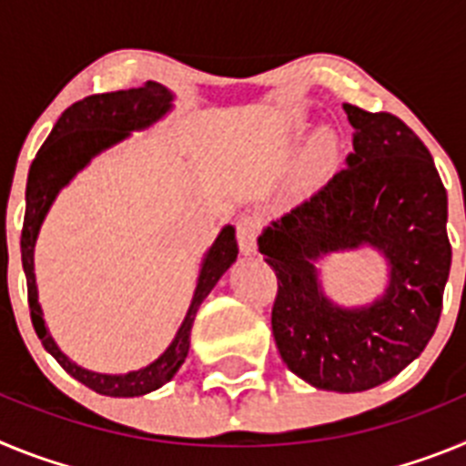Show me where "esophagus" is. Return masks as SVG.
<instances>
[{"mask_svg":"<svg viewBox=\"0 0 466 466\" xmlns=\"http://www.w3.org/2000/svg\"><path fill=\"white\" fill-rule=\"evenodd\" d=\"M258 230H261V221H258L254 214H245V217H240V219H238L236 238H238V247H240L242 254L257 252Z\"/></svg>","mask_w":466,"mask_h":466,"instance_id":"obj_1","label":"esophagus"}]
</instances>
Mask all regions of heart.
<instances>
[{"mask_svg": "<svg viewBox=\"0 0 466 466\" xmlns=\"http://www.w3.org/2000/svg\"><path fill=\"white\" fill-rule=\"evenodd\" d=\"M333 149H336V137H333L331 130L322 127L310 137V147H308L310 156H329Z\"/></svg>", "mask_w": 466, "mask_h": 466, "instance_id": "1", "label": "heart"}]
</instances>
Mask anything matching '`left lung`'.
Listing matches in <instances>:
<instances>
[{"label": "left lung", "instance_id": "left-lung-1", "mask_svg": "<svg viewBox=\"0 0 466 466\" xmlns=\"http://www.w3.org/2000/svg\"><path fill=\"white\" fill-rule=\"evenodd\" d=\"M348 166L273 221L258 252L278 275L273 336L289 371L319 390L364 392L403 371L434 336L451 242L448 196L422 139L401 118L343 105ZM376 246L390 268L371 307L343 309L321 291L317 258Z\"/></svg>", "mask_w": 466, "mask_h": 466}]
</instances>
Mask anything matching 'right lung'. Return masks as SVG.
Returning <instances> with one entry per match:
<instances>
[{"label": "right lung", "instance_id": "1", "mask_svg": "<svg viewBox=\"0 0 466 466\" xmlns=\"http://www.w3.org/2000/svg\"><path fill=\"white\" fill-rule=\"evenodd\" d=\"M175 95L166 86L147 81L139 88L116 90V93L88 95L84 100L74 102L69 109L63 111L57 118L51 135L41 149L36 151V158L32 160L30 175H27V191H25V221L23 236H20V254H23V270L27 278V300H30V317L35 324V331L39 336L41 345L51 352L63 366L65 371L93 392L105 394V397H142L160 385H166L184 364L191 345V327L196 319V312L200 308L214 284L219 282L221 275L230 268V263L238 258L236 228L224 226L217 236L214 245L200 266L196 291L188 306L182 327L177 331L175 340L167 345V350L149 366L139 371L121 373V376H109V373H95L74 364L63 350L57 348L51 331L44 322V312L39 306V294H36L35 279V245L39 228L46 219L53 200L60 193V188L67 187L74 175L84 170L90 160L97 154L106 151L114 144L123 142L133 130H147L156 121L166 116L172 109Z\"/></svg>", "mask_w": 466, "mask_h": 466}]
</instances>
